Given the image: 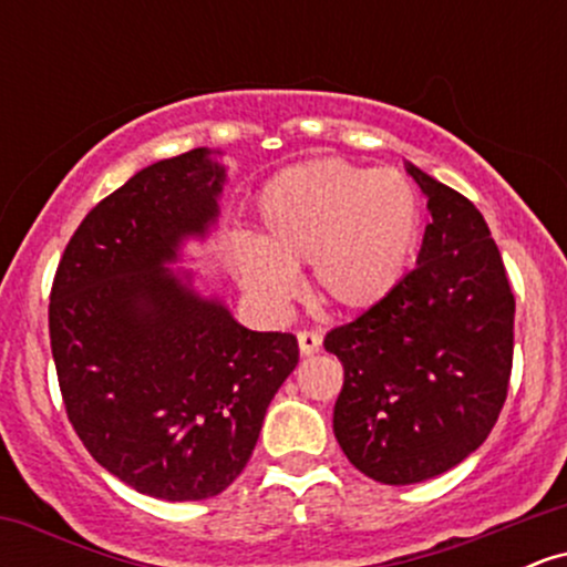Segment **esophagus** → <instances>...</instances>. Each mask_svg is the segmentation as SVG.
Instances as JSON below:
<instances>
[{
  "mask_svg": "<svg viewBox=\"0 0 567 567\" xmlns=\"http://www.w3.org/2000/svg\"><path fill=\"white\" fill-rule=\"evenodd\" d=\"M322 347V336L315 333V330H298V349H301L303 357L315 354Z\"/></svg>",
  "mask_w": 567,
  "mask_h": 567,
  "instance_id": "obj_1",
  "label": "esophagus"
}]
</instances>
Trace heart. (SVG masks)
<instances>
[{
	"label": "heart",
	"instance_id": "1",
	"mask_svg": "<svg viewBox=\"0 0 567 567\" xmlns=\"http://www.w3.org/2000/svg\"><path fill=\"white\" fill-rule=\"evenodd\" d=\"M261 239H234L247 296L282 311L298 292V266L324 303L368 311L386 301L413 266L421 199L400 171L311 159L277 173L258 194Z\"/></svg>",
	"mask_w": 567,
	"mask_h": 567
}]
</instances>
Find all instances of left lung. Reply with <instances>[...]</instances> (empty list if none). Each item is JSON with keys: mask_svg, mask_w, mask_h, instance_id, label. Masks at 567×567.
<instances>
[{"mask_svg": "<svg viewBox=\"0 0 567 567\" xmlns=\"http://www.w3.org/2000/svg\"><path fill=\"white\" fill-rule=\"evenodd\" d=\"M426 197L415 269L386 301L324 336L343 365L333 432L383 485L453 470L483 445L512 373L514 296L485 218L470 199L405 162Z\"/></svg>", "mask_w": 567, "mask_h": 567, "instance_id": "8db88e82", "label": "left lung"}]
</instances>
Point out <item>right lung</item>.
Returning <instances> with one entry per match:
<instances>
[{"label":"right lung","instance_id":"obj_1","mask_svg":"<svg viewBox=\"0 0 567 567\" xmlns=\"http://www.w3.org/2000/svg\"><path fill=\"white\" fill-rule=\"evenodd\" d=\"M220 152L135 173L84 216L50 292V347L69 421L90 455L162 501L226 491L298 365L290 333H258L202 292L184 247L220 216Z\"/></svg>","mask_w":567,"mask_h":567}]
</instances>
